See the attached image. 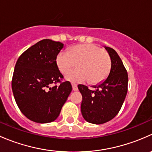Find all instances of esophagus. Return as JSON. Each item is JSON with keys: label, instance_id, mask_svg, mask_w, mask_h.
Segmentation results:
<instances>
[{"label": "esophagus", "instance_id": "obj_1", "mask_svg": "<svg viewBox=\"0 0 152 152\" xmlns=\"http://www.w3.org/2000/svg\"><path fill=\"white\" fill-rule=\"evenodd\" d=\"M72 87H73V91H76V90H78V87H77V85L76 84H72Z\"/></svg>", "mask_w": 152, "mask_h": 152}]
</instances>
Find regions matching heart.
<instances>
[{
	"instance_id": "b5f03b06",
	"label": "heart",
	"mask_w": 152,
	"mask_h": 152,
	"mask_svg": "<svg viewBox=\"0 0 152 152\" xmlns=\"http://www.w3.org/2000/svg\"><path fill=\"white\" fill-rule=\"evenodd\" d=\"M76 63L79 69L69 72L65 76L70 82L88 80L90 84H98L107 77L111 69L109 54L96 44L75 45L69 49L68 53L61 51L56 57V64L62 74L73 68Z\"/></svg>"
}]
</instances>
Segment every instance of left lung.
Masks as SVG:
<instances>
[{
    "label": "left lung",
    "mask_w": 152,
    "mask_h": 152,
    "mask_svg": "<svg viewBox=\"0 0 152 152\" xmlns=\"http://www.w3.org/2000/svg\"><path fill=\"white\" fill-rule=\"evenodd\" d=\"M111 59V70L104 82L94 86H78L82 93L81 111L87 122L102 124L110 121L119 113L128 90V73L123 62L113 48L105 47Z\"/></svg>",
    "instance_id": "left-lung-1"
}]
</instances>
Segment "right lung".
Here are the masks:
<instances>
[{
	"label": "right lung",
	"instance_id": "obj_1",
	"mask_svg": "<svg viewBox=\"0 0 152 152\" xmlns=\"http://www.w3.org/2000/svg\"><path fill=\"white\" fill-rule=\"evenodd\" d=\"M63 44L51 39L39 41L18 58L12 88L21 113L36 123H50L57 118L72 90L56 64Z\"/></svg>",
	"mask_w": 152,
	"mask_h": 152
}]
</instances>
